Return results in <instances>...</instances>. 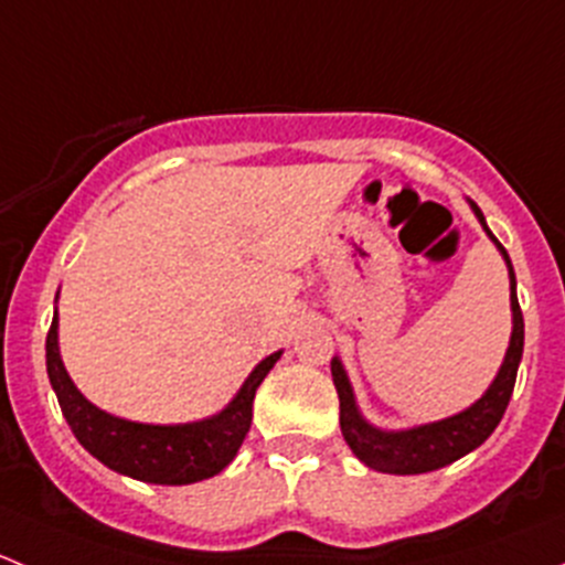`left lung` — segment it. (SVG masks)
Here are the masks:
<instances>
[{"label":"left lung","mask_w":565,"mask_h":565,"mask_svg":"<svg viewBox=\"0 0 565 565\" xmlns=\"http://www.w3.org/2000/svg\"><path fill=\"white\" fill-rule=\"evenodd\" d=\"M478 221L487 230V235L498 243V237L489 232L487 221H483L481 210L472 204ZM500 254L505 256V265H509L511 276V311H514V333H511L509 352H505V361L500 366L498 377L489 385V391L478 398L472 407H467L465 413L454 415V418L437 420V424L415 426L407 431H383L374 429L372 424L363 420V415L358 413L355 396H352V385L347 380L344 369H341L339 358L330 361V374H333V385L339 391V424L341 435H344L347 446L352 448L358 459L363 465H369L372 470L380 472H393V476H418V472H431L440 470V467L451 465L465 454H470L472 448L481 446L494 429H498L500 418H503L505 407L511 402V393H514L516 383V369L522 361V347H525V319H522L520 300H516V278L514 267H511L509 254L500 246Z\"/></svg>","instance_id":"8db88e82"}]
</instances>
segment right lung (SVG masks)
Instances as JSON below:
<instances>
[{
  "label": "right lung",
  "mask_w": 565,
  "mask_h": 565,
  "mask_svg": "<svg viewBox=\"0 0 565 565\" xmlns=\"http://www.w3.org/2000/svg\"><path fill=\"white\" fill-rule=\"evenodd\" d=\"M278 358L281 352L265 358L248 374L230 407L213 418L182 426H150L114 418L82 396L62 366L60 347H56V315L45 335V369H49L51 388L60 398L62 415L76 440L111 470L136 481L167 483V487L204 481L237 457L250 429L256 388L276 366Z\"/></svg>",
  "instance_id": "obj_1"
}]
</instances>
